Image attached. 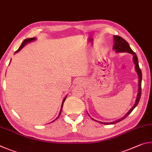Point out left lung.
<instances>
[{"mask_svg":"<svg viewBox=\"0 0 152 152\" xmlns=\"http://www.w3.org/2000/svg\"><path fill=\"white\" fill-rule=\"evenodd\" d=\"M113 39H114V45L113 47V49L115 50L116 53H130V54L133 55V61L135 64V71H136L137 75H138V78H139V81H138V93L137 95V98L136 100H135V102L134 103V105L132 109H130V110L127 112L126 115H125L124 117H122L121 118L118 119V120H115V121H112V122H102V121H98L97 120H95L93 118L92 119H94V121L99 122L100 124H105V125H111V124H115L118 123V122L121 121L122 120L127 118L130 113H131L132 111L134 110V108L136 107L138 103L140 102V97H141V95H142V93H141V91H142V71L139 66V63H138V58L137 57L135 53L132 50L131 48L129 47V45L128 44L126 40L124 39L122 37H119V36H117V35H114L113 36ZM89 114V113H88Z\"/></svg>","mask_w":152,"mask_h":152,"instance_id":"left-lung-1","label":"left lung"}]
</instances>
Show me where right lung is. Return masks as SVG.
<instances>
[{
  "mask_svg": "<svg viewBox=\"0 0 152 152\" xmlns=\"http://www.w3.org/2000/svg\"><path fill=\"white\" fill-rule=\"evenodd\" d=\"M36 40V38L35 37H34V38H29V39H25V41H23V42L22 44H21V45L20 46V47L18 48V49L17 50H16L15 51V53H18V51H20V50L23 49V48L25 46V45L27 44V43H28V42H32V41H35ZM66 96H65V98H64L63 99V102H62V104H61V110H60V112H59V114H58V117L57 118H56L54 121H53H53H55L56 119H57V118H58V117L60 116V115H61V111H62V109H63V103H64V102H65V99H66Z\"/></svg>",
  "mask_w": 152,
  "mask_h": 152,
  "instance_id": "add662e5",
  "label": "right lung"
}]
</instances>
